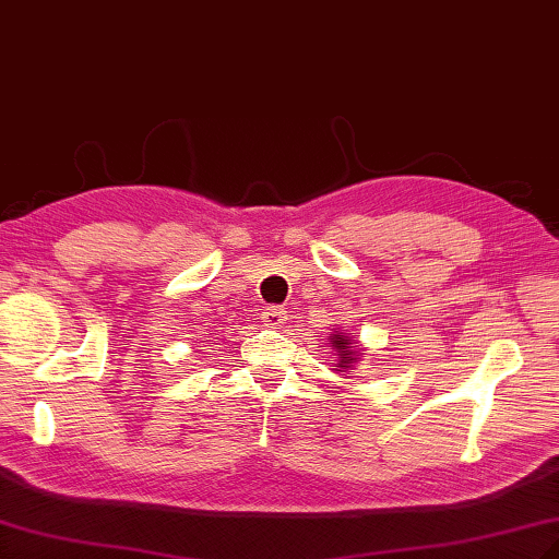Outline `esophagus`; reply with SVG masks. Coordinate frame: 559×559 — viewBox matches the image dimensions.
<instances>
[{
    "mask_svg": "<svg viewBox=\"0 0 559 559\" xmlns=\"http://www.w3.org/2000/svg\"><path fill=\"white\" fill-rule=\"evenodd\" d=\"M283 321H285V311L281 307H266L262 311V323L266 328H278L283 325Z\"/></svg>",
    "mask_w": 559,
    "mask_h": 559,
    "instance_id": "esophagus-1",
    "label": "esophagus"
}]
</instances>
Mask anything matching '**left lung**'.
Returning <instances> with one entry per match:
<instances>
[{"instance_id":"8db88e82","label":"left lung","mask_w":559,"mask_h":559,"mask_svg":"<svg viewBox=\"0 0 559 559\" xmlns=\"http://www.w3.org/2000/svg\"><path fill=\"white\" fill-rule=\"evenodd\" d=\"M328 345L335 349V359H337L333 370H335V373H340V376H347L349 378L354 373L356 364L361 361L366 347H361L359 342L354 340L352 333H342V331H337V328L331 333V337H328Z\"/></svg>"}]
</instances>
